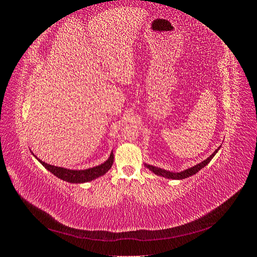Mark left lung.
Listing matches in <instances>:
<instances>
[{
    "label": "left lung",
    "mask_w": 257,
    "mask_h": 257,
    "mask_svg": "<svg viewBox=\"0 0 257 257\" xmlns=\"http://www.w3.org/2000/svg\"><path fill=\"white\" fill-rule=\"evenodd\" d=\"M219 149H220V147L217 148V149L211 155H210V157L207 160L203 161L201 163H199V164L193 166L191 168L185 169V170H183V172H180V173L168 172V170L162 169V168H159V167H155V166H152V165H148V164H146V167L149 168L151 172H153L155 175H158V176H162V177L167 178V179H175V180H181V179H185V178L195 175L196 173L199 172L201 168H204L206 165H208V163L213 159V157L216 154V152L219 151Z\"/></svg>",
    "instance_id": "8db88e82"
}]
</instances>
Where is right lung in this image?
<instances>
[{"instance_id":"add662e5","label":"right lung","mask_w":257,"mask_h":257,"mask_svg":"<svg viewBox=\"0 0 257 257\" xmlns=\"http://www.w3.org/2000/svg\"><path fill=\"white\" fill-rule=\"evenodd\" d=\"M36 159L40 161L41 164L46 169L49 170V172L52 173L54 176H57L58 178L62 179V180L71 182V183H83V182L92 181V180H94V179L105 175L112 166L113 153L112 152L110 153V157L108 158V160L106 162H104L103 164L89 168V169H82V170L67 169V168H63V167L53 166V165L47 164V163L41 161L38 158H36Z\"/></svg>"}]
</instances>
